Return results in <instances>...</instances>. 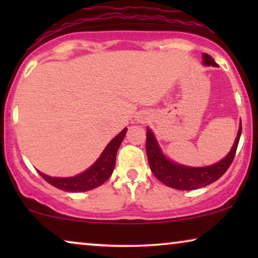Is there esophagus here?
Listing matches in <instances>:
<instances>
[{
  "label": "esophagus",
  "mask_w": 258,
  "mask_h": 258,
  "mask_svg": "<svg viewBox=\"0 0 258 258\" xmlns=\"http://www.w3.org/2000/svg\"><path fill=\"white\" fill-rule=\"evenodd\" d=\"M144 119H146V118H143V117H142V118H141V119H140V121H141V122H143V121H144Z\"/></svg>",
  "instance_id": "obj_1"
}]
</instances>
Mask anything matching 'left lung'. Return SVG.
I'll use <instances>...</instances> for the list:
<instances>
[{"mask_svg": "<svg viewBox=\"0 0 258 258\" xmlns=\"http://www.w3.org/2000/svg\"><path fill=\"white\" fill-rule=\"evenodd\" d=\"M203 64L217 67L214 58L210 55L206 54V52L203 54ZM241 133L242 124H239L237 137H236L234 146H232L231 150L229 151V154L223 160L213 165H209V167L194 168L175 163V162L165 157V155L162 153L161 148L158 146L156 139H155L154 134L148 128L146 149L151 171H153L155 177L158 181L174 189L194 190L209 185L215 181H217L221 176H223L224 172L230 167L232 161H234Z\"/></svg>", "mask_w": 258, "mask_h": 258, "instance_id": "left-lung-1", "label": "left lung"}]
</instances>
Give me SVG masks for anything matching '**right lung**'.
<instances>
[{"instance_id":"add662e5","label":"right lung","mask_w":258,"mask_h":258,"mask_svg":"<svg viewBox=\"0 0 258 258\" xmlns=\"http://www.w3.org/2000/svg\"><path fill=\"white\" fill-rule=\"evenodd\" d=\"M125 134L126 128L123 129L117 136L114 137L109 142L103 153L98 157V160L90 168H88L86 171H83L82 174L74 176V177H51V176L45 175L41 171H38V174L49 184L54 185L55 188L64 190V191L82 192L97 188V186L103 184L114 171L116 154H117V150L121 146L123 139H124Z\"/></svg>"}]
</instances>
